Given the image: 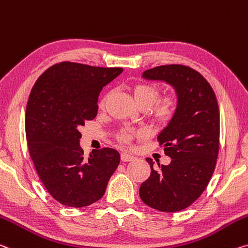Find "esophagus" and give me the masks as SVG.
Masks as SVG:
<instances>
[{"label":"esophagus","instance_id":"1","mask_svg":"<svg viewBox=\"0 0 248 248\" xmlns=\"http://www.w3.org/2000/svg\"><path fill=\"white\" fill-rule=\"evenodd\" d=\"M121 160H123L124 162H129V161L135 160V156L131 155H129V153L124 152L123 155H121Z\"/></svg>","mask_w":248,"mask_h":248}]
</instances>
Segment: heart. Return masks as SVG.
<instances>
[{
    "label": "heart",
    "instance_id": "1",
    "mask_svg": "<svg viewBox=\"0 0 248 248\" xmlns=\"http://www.w3.org/2000/svg\"><path fill=\"white\" fill-rule=\"evenodd\" d=\"M131 92L136 103L140 107H147L151 105L150 113L153 119L159 124H168L172 120L179 107V100L173 93H167L159 98V90L155 86L148 82H135L131 85ZM105 99L101 101L100 106H104ZM147 132L143 129H124L120 133L119 138L124 143H130L133 139L143 138Z\"/></svg>",
    "mask_w": 248,
    "mask_h": 248
}]
</instances>
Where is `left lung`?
<instances>
[{"instance_id":"1","label":"left lung","mask_w":248,"mask_h":248,"mask_svg":"<svg viewBox=\"0 0 248 248\" xmlns=\"http://www.w3.org/2000/svg\"><path fill=\"white\" fill-rule=\"evenodd\" d=\"M143 77L173 86L179 107L158 136L171 163L159 164V170H155L152 159L147 158L151 174L141 184L139 194L152 209L178 212L200 198L215 170L219 150L217 99L205 78L188 66H158L145 70Z\"/></svg>"}]
</instances>
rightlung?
Listing matches in <instances>:
<instances>
[{"mask_svg":"<svg viewBox=\"0 0 248 248\" xmlns=\"http://www.w3.org/2000/svg\"><path fill=\"white\" fill-rule=\"evenodd\" d=\"M123 70L62 62L47 68L31 90L25 113L29 152L43 186L62 205L97 202L119 166L120 153L111 148L86 158L79 129L95 119L100 90Z\"/></svg>","mask_w":248,"mask_h":248,"instance_id":"obj_1","label":"right lung"}]
</instances>
